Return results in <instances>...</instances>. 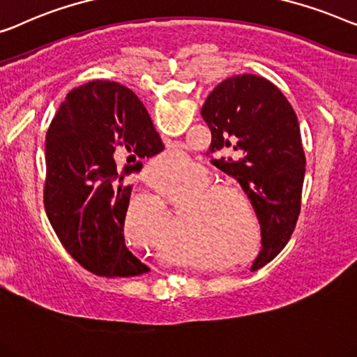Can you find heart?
Here are the masks:
<instances>
[{
	"label": "heart",
	"instance_id": "b5f03b06",
	"mask_svg": "<svg viewBox=\"0 0 357 357\" xmlns=\"http://www.w3.org/2000/svg\"><path fill=\"white\" fill-rule=\"evenodd\" d=\"M167 159L177 166L185 162L180 153L169 154ZM153 185L167 203L187 204L177 246L191 256L193 267H208L206 259L236 267L259 252L264 225L252 209L250 196L240 187L215 182L214 175L198 164L185 167V174L172 172L153 180ZM240 199L245 203L248 213ZM164 214L166 211L158 198L135 196L126 211V236L130 241H140L162 225Z\"/></svg>",
	"mask_w": 357,
	"mask_h": 357
}]
</instances>
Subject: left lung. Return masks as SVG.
Segmentation results:
<instances>
[{"instance_id": "obj_1", "label": "left lung", "mask_w": 357, "mask_h": 357, "mask_svg": "<svg viewBox=\"0 0 357 357\" xmlns=\"http://www.w3.org/2000/svg\"><path fill=\"white\" fill-rule=\"evenodd\" d=\"M201 116L213 135V164L241 185L264 225L257 271L283 250L301 209L306 156L296 112L272 82L243 74L220 82Z\"/></svg>"}]
</instances>
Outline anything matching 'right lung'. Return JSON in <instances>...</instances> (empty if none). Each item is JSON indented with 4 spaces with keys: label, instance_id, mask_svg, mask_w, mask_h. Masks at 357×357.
<instances>
[{
    "label": "right lung",
    "instance_id": "obj_1",
    "mask_svg": "<svg viewBox=\"0 0 357 357\" xmlns=\"http://www.w3.org/2000/svg\"><path fill=\"white\" fill-rule=\"evenodd\" d=\"M161 151L143 102L117 82H89L61 102L45 140V211L67 252L95 275L149 271L123 238L132 193L123 177Z\"/></svg>",
    "mask_w": 357,
    "mask_h": 357
}]
</instances>
